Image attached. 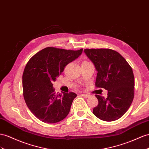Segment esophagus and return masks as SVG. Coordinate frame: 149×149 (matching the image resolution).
Instances as JSON below:
<instances>
[{
	"label": "esophagus",
	"instance_id": "1",
	"mask_svg": "<svg viewBox=\"0 0 149 149\" xmlns=\"http://www.w3.org/2000/svg\"><path fill=\"white\" fill-rule=\"evenodd\" d=\"M81 95H82V97H85V98H87V97H89L90 96L89 94H81Z\"/></svg>",
	"mask_w": 149,
	"mask_h": 149
}]
</instances>
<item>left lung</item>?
<instances>
[{
    "instance_id": "obj_1",
    "label": "left lung",
    "mask_w": 149,
    "mask_h": 149,
    "mask_svg": "<svg viewBox=\"0 0 149 149\" xmlns=\"http://www.w3.org/2000/svg\"><path fill=\"white\" fill-rule=\"evenodd\" d=\"M84 52L97 72L96 86L108 91L106 98L96 95L99 103L93 114L106 121L119 119L127 111L134 97L132 67L119 53L111 49H85Z\"/></svg>"
}]
</instances>
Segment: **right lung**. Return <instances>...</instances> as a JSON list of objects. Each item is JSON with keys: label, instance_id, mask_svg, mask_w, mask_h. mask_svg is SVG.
<instances>
[{"label": "right lung", "instance_id": "1", "mask_svg": "<svg viewBox=\"0 0 149 149\" xmlns=\"http://www.w3.org/2000/svg\"><path fill=\"white\" fill-rule=\"evenodd\" d=\"M82 51L47 47L36 53L26 64L22 74L24 98L30 111L41 121L57 123L69 113L77 94H56L52 82Z\"/></svg>", "mask_w": 149, "mask_h": 149}]
</instances>
